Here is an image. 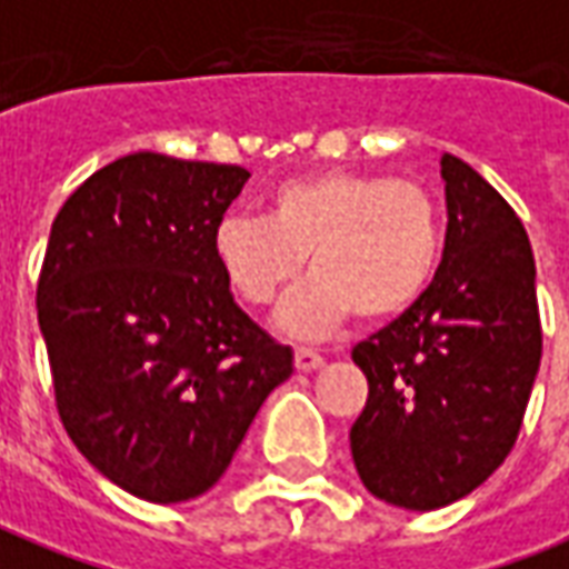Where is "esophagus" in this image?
<instances>
[{"mask_svg":"<svg viewBox=\"0 0 569 569\" xmlns=\"http://www.w3.org/2000/svg\"><path fill=\"white\" fill-rule=\"evenodd\" d=\"M293 360H297V370H302V372L325 367V355H321V351H315V348H297Z\"/></svg>","mask_w":569,"mask_h":569,"instance_id":"obj_1","label":"esophagus"}]
</instances>
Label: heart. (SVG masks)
Here are the masks:
<instances>
[{
	"label": "heart",
	"instance_id": "heart-1",
	"mask_svg": "<svg viewBox=\"0 0 569 569\" xmlns=\"http://www.w3.org/2000/svg\"><path fill=\"white\" fill-rule=\"evenodd\" d=\"M442 221L433 197L406 178L327 169L288 178L267 193L263 214H223L214 257L248 306H269L302 263L312 279L279 309V325L318 339L346 325L385 321L425 293L439 267Z\"/></svg>",
	"mask_w": 569,
	"mask_h": 569
}]
</instances>
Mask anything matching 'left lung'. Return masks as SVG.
Wrapping results in <instances>:
<instances>
[{
    "label": "left lung",
    "instance_id": "left-lung-1",
    "mask_svg": "<svg viewBox=\"0 0 569 569\" xmlns=\"http://www.w3.org/2000/svg\"><path fill=\"white\" fill-rule=\"evenodd\" d=\"M449 230L430 288L351 351L370 397L351 425L367 491L439 509L512 451L542 358L537 267L512 206L442 153Z\"/></svg>",
    "mask_w": 569,
    "mask_h": 569
}]
</instances>
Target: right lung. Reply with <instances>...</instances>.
<instances>
[{
  "label": "right lung",
  "instance_id": "1",
  "mask_svg": "<svg viewBox=\"0 0 569 569\" xmlns=\"http://www.w3.org/2000/svg\"><path fill=\"white\" fill-rule=\"evenodd\" d=\"M248 169L127 153L53 218L36 309L66 433L106 479L199 497L230 467L293 351L236 306L214 227Z\"/></svg>",
  "mask_w": 569,
  "mask_h": 569
}]
</instances>
